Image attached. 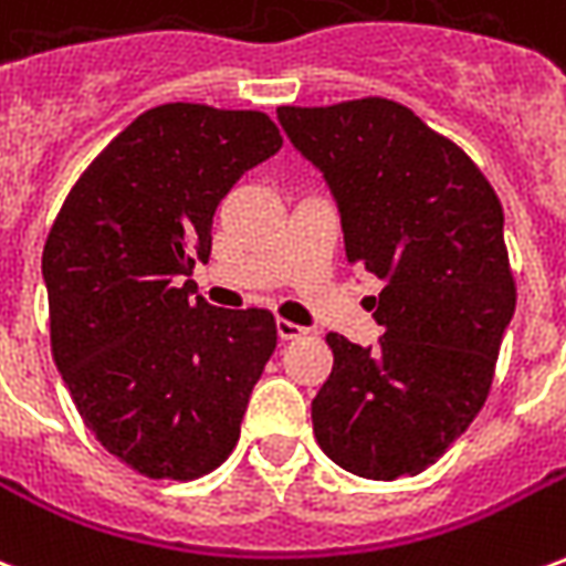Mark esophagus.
<instances>
[{"label":"esophagus","mask_w":566,"mask_h":566,"mask_svg":"<svg viewBox=\"0 0 566 566\" xmlns=\"http://www.w3.org/2000/svg\"><path fill=\"white\" fill-rule=\"evenodd\" d=\"M275 331H279V336H282V339H300V336H303V327H300V324H294V321H284V318H279L275 321Z\"/></svg>","instance_id":"34e87169"}]
</instances>
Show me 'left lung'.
<instances>
[{
    "mask_svg": "<svg viewBox=\"0 0 566 566\" xmlns=\"http://www.w3.org/2000/svg\"><path fill=\"white\" fill-rule=\"evenodd\" d=\"M279 124L324 172L348 263L385 282L369 296L379 348L327 333L315 439L364 479L418 475L485 406L515 312L500 199L454 142L391 99L282 105Z\"/></svg>",
    "mask_w": 566,
    "mask_h": 566,
    "instance_id": "obj_1",
    "label": "left lung"
}]
</instances>
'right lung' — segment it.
Wrapping results in <instances>:
<instances>
[{
	"instance_id": "right-lung-1",
	"label": "right lung",
	"mask_w": 566,
	"mask_h": 566,
	"mask_svg": "<svg viewBox=\"0 0 566 566\" xmlns=\"http://www.w3.org/2000/svg\"><path fill=\"white\" fill-rule=\"evenodd\" d=\"M279 148L263 112L157 105L84 169L48 233L56 369L103 449L148 479L218 470L275 352L266 308H214L178 279L209 260L230 187Z\"/></svg>"
}]
</instances>
